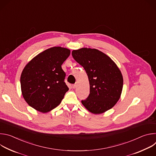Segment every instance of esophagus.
<instances>
[{"label":"esophagus","mask_w":156,"mask_h":156,"mask_svg":"<svg viewBox=\"0 0 156 156\" xmlns=\"http://www.w3.org/2000/svg\"><path fill=\"white\" fill-rule=\"evenodd\" d=\"M76 84H73V85H72V88H73V89H75V88L76 87Z\"/></svg>","instance_id":"34e87169"}]
</instances>
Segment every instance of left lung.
I'll list each match as a JSON object with an SVG mask.
<instances>
[{
    "instance_id": "8db88e82",
    "label": "left lung",
    "mask_w": 156,
    "mask_h": 156,
    "mask_svg": "<svg viewBox=\"0 0 156 156\" xmlns=\"http://www.w3.org/2000/svg\"><path fill=\"white\" fill-rule=\"evenodd\" d=\"M73 58L85 70L90 93L81 101L84 107L94 114L112 108L119 100L123 84V76L116 63L102 52L81 48L72 52Z\"/></svg>"
}]
</instances>
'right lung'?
Masks as SVG:
<instances>
[{
	"mask_svg": "<svg viewBox=\"0 0 156 156\" xmlns=\"http://www.w3.org/2000/svg\"><path fill=\"white\" fill-rule=\"evenodd\" d=\"M70 50L53 47L39 53L25 66L20 77L21 93L28 104L46 113L57 107L69 91L62 65Z\"/></svg>",
	"mask_w": 156,
	"mask_h": 156,
	"instance_id": "right-lung-1",
	"label": "right lung"
}]
</instances>
